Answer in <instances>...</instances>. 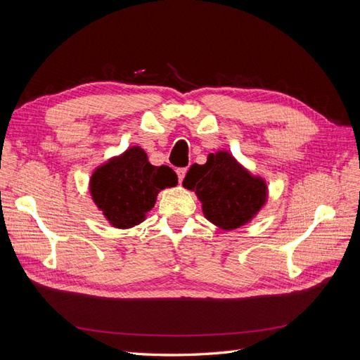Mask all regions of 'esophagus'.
<instances>
[{
  "label": "esophagus",
  "instance_id": "obj_1",
  "mask_svg": "<svg viewBox=\"0 0 360 360\" xmlns=\"http://www.w3.org/2000/svg\"><path fill=\"white\" fill-rule=\"evenodd\" d=\"M186 168H177L176 169V172H177V177H179V181L181 183L183 181V179H184V176H186Z\"/></svg>",
  "mask_w": 360,
  "mask_h": 360
}]
</instances>
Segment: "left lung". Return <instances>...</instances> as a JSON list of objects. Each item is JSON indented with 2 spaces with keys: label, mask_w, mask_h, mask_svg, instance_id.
I'll return each mask as SVG.
<instances>
[{
  "label": "left lung",
  "mask_w": 360,
  "mask_h": 360,
  "mask_svg": "<svg viewBox=\"0 0 360 360\" xmlns=\"http://www.w3.org/2000/svg\"><path fill=\"white\" fill-rule=\"evenodd\" d=\"M183 186L195 191L207 219L224 230L252 219L267 193L264 181L250 176L225 151L210 153L204 165H192Z\"/></svg>",
  "instance_id": "obj_1"
}]
</instances>
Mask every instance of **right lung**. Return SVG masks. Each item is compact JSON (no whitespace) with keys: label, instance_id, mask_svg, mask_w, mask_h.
Wrapping results in <instances>:
<instances>
[{"label":"right lung","instance_id":"obj_1","mask_svg":"<svg viewBox=\"0 0 360 360\" xmlns=\"http://www.w3.org/2000/svg\"><path fill=\"white\" fill-rule=\"evenodd\" d=\"M176 184L177 176L169 167H153L143 150L132 147L94 171L91 195L114 226L130 228L144 221L160 189Z\"/></svg>","mask_w":360,"mask_h":360}]
</instances>
